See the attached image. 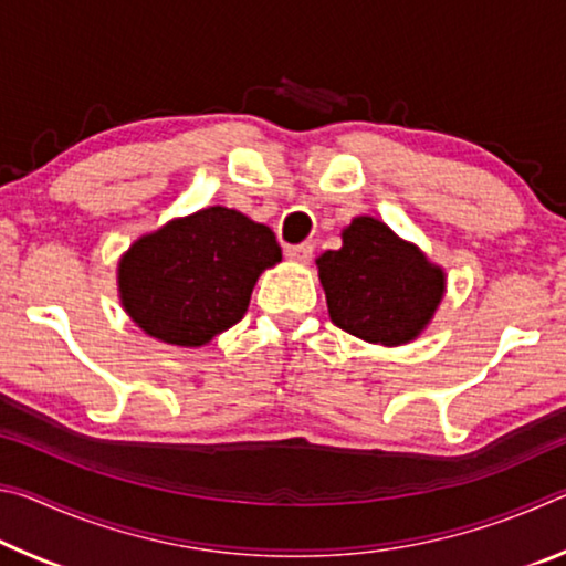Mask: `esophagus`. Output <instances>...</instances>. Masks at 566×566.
Instances as JSON below:
<instances>
[{"label":"esophagus","mask_w":566,"mask_h":566,"mask_svg":"<svg viewBox=\"0 0 566 566\" xmlns=\"http://www.w3.org/2000/svg\"><path fill=\"white\" fill-rule=\"evenodd\" d=\"M312 244H296V247H290L286 249V256H290L292 262H296V264H306L312 260Z\"/></svg>","instance_id":"esophagus-1"}]
</instances>
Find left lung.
I'll return each instance as SVG.
<instances>
[{"label":"left lung","mask_w":566,"mask_h":566,"mask_svg":"<svg viewBox=\"0 0 566 566\" xmlns=\"http://www.w3.org/2000/svg\"><path fill=\"white\" fill-rule=\"evenodd\" d=\"M329 319L379 347L415 342L434 319L447 274L375 217H354L342 247L317 260Z\"/></svg>","instance_id":"left-lung-1"}]
</instances>
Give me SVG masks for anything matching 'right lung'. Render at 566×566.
I'll use <instances>...</instances> for the list:
<instances>
[{"label": "right lung", "mask_w": 566, "mask_h": 566, "mask_svg": "<svg viewBox=\"0 0 566 566\" xmlns=\"http://www.w3.org/2000/svg\"><path fill=\"white\" fill-rule=\"evenodd\" d=\"M280 262L270 227L207 207L134 239L117 264L119 302L149 337L205 347L244 317L256 280Z\"/></svg>", "instance_id": "obj_1"}]
</instances>
